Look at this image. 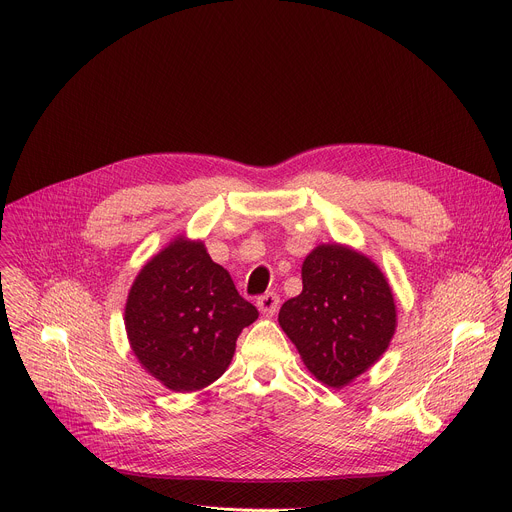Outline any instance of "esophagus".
Returning a JSON list of instances; mask_svg holds the SVG:
<instances>
[{
    "label": "esophagus",
    "instance_id": "esophagus-1",
    "mask_svg": "<svg viewBox=\"0 0 512 512\" xmlns=\"http://www.w3.org/2000/svg\"><path fill=\"white\" fill-rule=\"evenodd\" d=\"M257 308L263 316H273L279 308V296L273 294V291H269V294H265L257 300Z\"/></svg>",
    "mask_w": 512,
    "mask_h": 512
}]
</instances>
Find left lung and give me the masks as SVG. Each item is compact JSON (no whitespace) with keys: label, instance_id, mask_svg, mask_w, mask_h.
Instances as JSON below:
<instances>
[{"label":"left lung","instance_id":"8db88e82","mask_svg":"<svg viewBox=\"0 0 512 512\" xmlns=\"http://www.w3.org/2000/svg\"><path fill=\"white\" fill-rule=\"evenodd\" d=\"M302 294L279 310V326L296 344L306 369L342 389L385 354L397 328L391 285L364 253L318 245L302 265Z\"/></svg>","mask_w":512,"mask_h":512}]
</instances>
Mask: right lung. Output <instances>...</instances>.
I'll return each instance as SVG.
<instances>
[{
	"label": "right lung",
	"instance_id": "obj_1",
	"mask_svg": "<svg viewBox=\"0 0 512 512\" xmlns=\"http://www.w3.org/2000/svg\"><path fill=\"white\" fill-rule=\"evenodd\" d=\"M257 316L204 243L184 235L141 267L125 302L133 354L145 373L176 393L200 391L221 377L241 330Z\"/></svg>",
	"mask_w": 512,
	"mask_h": 512
}]
</instances>
